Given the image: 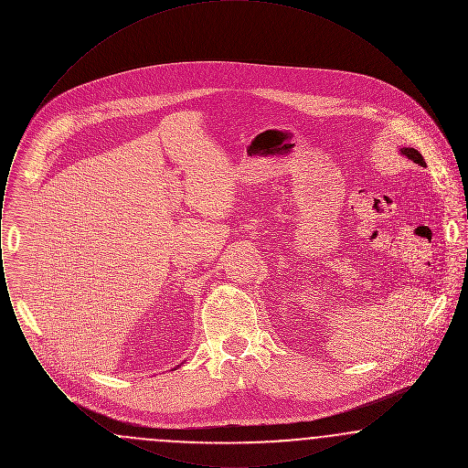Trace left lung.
<instances>
[{"instance_id":"obj_1","label":"left lung","mask_w":468,"mask_h":468,"mask_svg":"<svg viewBox=\"0 0 468 468\" xmlns=\"http://www.w3.org/2000/svg\"><path fill=\"white\" fill-rule=\"evenodd\" d=\"M400 153L403 156L409 157L410 161H414V163H418V165H421V166H426V163H424L423 156L420 154V151H416V149H412V147H403V149H400Z\"/></svg>"}]
</instances>
